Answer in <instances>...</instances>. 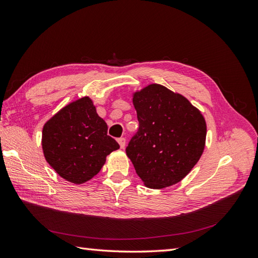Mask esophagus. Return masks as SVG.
<instances>
[{
  "label": "esophagus",
  "mask_w": 258,
  "mask_h": 258,
  "mask_svg": "<svg viewBox=\"0 0 258 258\" xmlns=\"http://www.w3.org/2000/svg\"><path fill=\"white\" fill-rule=\"evenodd\" d=\"M117 142H118V144H119V146H120V149H124L125 145H126V140H125L124 138H119V139L117 140Z\"/></svg>",
  "instance_id": "obj_1"
}]
</instances>
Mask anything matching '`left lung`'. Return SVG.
<instances>
[{
  "mask_svg": "<svg viewBox=\"0 0 258 258\" xmlns=\"http://www.w3.org/2000/svg\"><path fill=\"white\" fill-rule=\"evenodd\" d=\"M139 130L126 147L136 173L150 188L180 182L205 147L206 123L187 98L160 84L134 93Z\"/></svg>",
  "mask_w": 258,
  "mask_h": 258,
  "instance_id": "left-lung-1",
  "label": "left lung"
}]
</instances>
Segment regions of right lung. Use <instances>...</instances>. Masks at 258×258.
Segmentation results:
<instances>
[{
  "label": "right lung",
  "instance_id": "1",
  "mask_svg": "<svg viewBox=\"0 0 258 258\" xmlns=\"http://www.w3.org/2000/svg\"><path fill=\"white\" fill-rule=\"evenodd\" d=\"M42 147L46 162L59 176L83 184L101 171L106 156L119 149L107 135V124L98 116L90 97L70 103L43 127Z\"/></svg>",
  "mask_w": 258,
  "mask_h": 258
}]
</instances>
